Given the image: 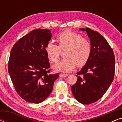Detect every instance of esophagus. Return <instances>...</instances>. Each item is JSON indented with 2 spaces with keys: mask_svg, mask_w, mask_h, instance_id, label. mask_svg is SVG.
<instances>
[{
  "mask_svg": "<svg viewBox=\"0 0 122 122\" xmlns=\"http://www.w3.org/2000/svg\"><path fill=\"white\" fill-rule=\"evenodd\" d=\"M68 76V74H61L59 75V76H61V77H62V78L66 77V76Z\"/></svg>",
  "mask_w": 122,
  "mask_h": 122,
  "instance_id": "34e87169",
  "label": "esophagus"
}]
</instances>
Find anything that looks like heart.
Segmentation results:
<instances>
[{
	"label": "heart",
	"instance_id": "heart-1",
	"mask_svg": "<svg viewBox=\"0 0 122 122\" xmlns=\"http://www.w3.org/2000/svg\"><path fill=\"white\" fill-rule=\"evenodd\" d=\"M56 41L59 46L49 41L46 44V52L52 62L56 63L59 59L61 49L68 48L66 51L67 58L55 65L54 69L57 71L68 73L78 66H84L91 54V46L87 40L82 38L79 33L66 30L58 35Z\"/></svg>",
	"mask_w": 122,
	"mask_h": 122
}]
</instances>
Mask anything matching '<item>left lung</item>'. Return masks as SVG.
Masks as SVG:
<instances>
[{"label": "left lung", "instance_id": "left-lung-1", "mask_svg": "<svg viewBox=\"0 0 122 122\" xmlns=\"http://www.w3.org/2000/svg\"><path fill=\"white\" fill-rule=\"evenodd\" d=\"M79 30L86 32L91 54L88 62L76 73L77 81L71 89L76 101L89 104L101 99L112 83L115 58L112 49L101 34L88 28Z\"/></svg>", "mask_w": 122, "mask_h": 122}]
</instances>
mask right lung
<instances>
[{
  "label": "right lung",
  "mask_w": 122,
  "mask_h": 122,
  "mask_svg": "<svg viewBox=\"0 0 122 122\" xmlns=\"http://www.w3.org/2000/svg\"><path fill=\"white\" fill-rule=\"evenodd\" d=\"M51 30H33L16 41L10 51L8 71L16 92L23 99L38 104L46 100L59 74H49L46 52Z\"/></svg>",
  "instance_id": "obj_1"
}]
</instances>
